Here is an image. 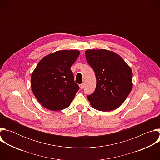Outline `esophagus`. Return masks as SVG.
<instances>
[{
  "label": "esophagus",
  "instance_id": "1",
  "mask_svg": "<svg viewBox=\"0 0 160 160\" xmlns=\"http://www.w3.org/2000/svg\"><path fill=\"white\" fill-rule=\"evenodd\" d=\"M80 88L82 90L83 88V83H81L80 84Z\"/></svg>",
  "mask_w": 160,
  "mask_h": 160
}]
</instances>
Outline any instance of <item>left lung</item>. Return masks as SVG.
Here are the masks:
<instances>
[{
    "label": "left lung",
    "mask_w": 160,
    "mask_h": 160,
    "mask_svg": "<svg viewBox=\"0 0 160 160\" xmlns=\"http://www.w3.org/2000/svg\"><path fill=\"white\" fill-rule=\"evenodd\" d=\"M85 57L96 77L94 92L87 96L90 105L102 111L118 108L132 88L130 68L118 54L104 49L87 50Z\"/></svg>",
    "instance_id": "left-lung-1"
}]
</instances>
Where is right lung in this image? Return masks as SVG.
Instances as JSON below:
<instances>
[{"label":"right lung","instance_id":"1","mask_svg":"<svg viewBox=\"0 0 160 160\" xmlns=\"http://www.w3.org/2000/svg\"><path fill=\"white\" fill-rule=\"evenodd\" d=\"M77 50L59 51L43 58L31 78L33 93L38 102L49 110L69 106L79 89L71 66L77 59Z\"/></svg>","mask_w":160,"mask_h":160}]
</instances>
